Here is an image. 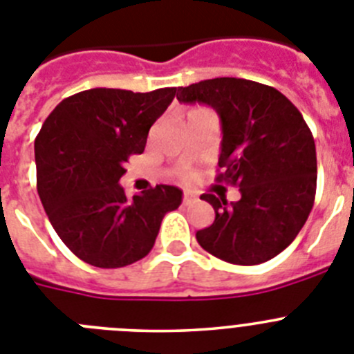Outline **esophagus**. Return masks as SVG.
Returning <instances> with one entry per match:
<instances>
[{"instance_id":"esophagus-1","label":"esophagus","mask_w":354,"mask_h":354,"mask_svg":"<svg viewBox=\"0 0 354 354\" xmlns=\"http://www.w3.org/2000/svg\"><path fill=\"white\" fill-rule=\"evenodd\" d=\"M193 200H196V196L195 195H193V193H184V195H183V202H184V204H192V202H193Z\"/></svg>"}]
</instances>
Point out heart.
Instances as JSON below:
<instances>
[{"instance_id":"1","label":"heart","mask_w":354,"mask_h":354,"mask_svg":"<svg viewBox=\"0 0 354 354\" xmlns=\"http://www.w3.org/2000/svg\"><path fill=\"white\" fill-rule=\"evenodd\" d=\"M180 179H183V180H192L193 175L189 174V171H180Z\"/></svg>"}]
</instances>
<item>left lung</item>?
<instances>
[{
	"mask_svg": "<svg viewBox=\"0 0 354 354\" xmlns=\"http://www.w3.org/2000/svg\"><path fill=\"white\" fill-rule=\"evenodd\" d=\"M180 102H204L221 118L218 183L239 187L241 198L204 193L216 212L196 232L198 245L230 264L270 261L296 239L310 214L317 158L298 108L273 86L239 77H214L179 86Z\"/></svg>",
	"mask_w": 354,
	"mask_h": 354,
	"instance_id": "1",
	"label": "left lung"
}]
</instances>
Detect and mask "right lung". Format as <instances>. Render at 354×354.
I'll return each instance as SVG.
<instances>
[{"label":"right lung","instance_id":"right-lung-1","mask_svg":"<svg viewBox=\"0 0 354 354\" xmlns=\"http://www.w3.org/2000/svg\"><path fill=\"white\" fill-rule=\"evenodd\" d=\"M175 92L84 90L56 106L37 134L39 196L56 234L86 264L111 270L143 259L165 214L183 202L175 186L159 184L127 198L118 184Z\"/></svg>","mask_w":354,"mask_h":354}]
</instances>
